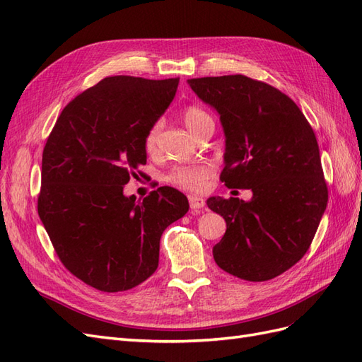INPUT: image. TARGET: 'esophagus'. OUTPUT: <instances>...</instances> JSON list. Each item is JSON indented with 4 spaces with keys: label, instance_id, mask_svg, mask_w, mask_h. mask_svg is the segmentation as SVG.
<instances>
[{
    "label": "esophagus",
    "instance_id": "34e87169",
    "mask_svg": "<svg viewBox=\"0 0 362 362\" xmlns=\"http://www.w3.org/2000/svg\"><path fill=\"white\" fill-rule=\"evenodd\" d=\"M189 200V206L191 209H196V211H200L205 208V200H203L200 196H189L188 197Z\"/></svg>",
    "mask_w": 362,
    "mask_h": 362
}]
</instances>
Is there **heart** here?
Here are the masks:
<instances>
[{
  "mask_svg": "<svg viewBox=\"0 0 362 362\" xmlns=\"http://www.w3.org/2000/svg\"><path fill=\"white\" fill-rule=\"evenodd\" d=\"M208 115L205 111L197 108V107H188L183 110L182 119L183 124L187 127L189 132L192 133L196 127L205 119ZM157 134H159V125H154L150 132L146 133L145 137V150L148 153H154L156 151V145H157ZM212 165L208 162H194V163H185V165H177L170 171V174L166 175V180L173 185H177V187H182L185 189H191V191H200L205 187L208 179L212 175Z\"/></svg>",
  "mask_w": 362,
  "mask_h": 362,
  "instance_id": "obj_1",
  "label": "heart"
}]
</instances>
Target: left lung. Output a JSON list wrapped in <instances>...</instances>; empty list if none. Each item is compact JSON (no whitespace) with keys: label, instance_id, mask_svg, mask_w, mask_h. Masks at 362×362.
<instances>
[{"label":"left lung","instance_id":"8db88e82","mask_svg":"<svg viewBox=\"0 0 362 362\" xmlns=\"http://www.w3.org/2000/svg\"><path fill=\"white\" fill-rule=\"evenodd\" d=\"M188 84L220 117L221 182L252 191L247 202L206 200L226 221L212 255L221 269L242 280H271L308 252L327 206L317 137L295 102L264 82L228 75Z\"/></svg>","mask_w":362,"mask_h":362}]
</instances>
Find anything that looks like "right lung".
<instances>
[{
    "instance_id": "add662e5",
    "label": "right lung",
    "mask_w": 362,
    "mask_h": 362,
    "mask_svg": "<svg viewBox=\"0 0 362 362\" xmlns=\"http://www.w3.org/2000/svg\"><path fill=\"white\" fill-rule=\"evenodd\" d=\"M177 86V78L102 79L62 110L44 146L40 218L62 264L98 291H128L151 276L163 230L189 209L171 187L142 202L124 194Z\"/></svg>"
}]
</instances>
